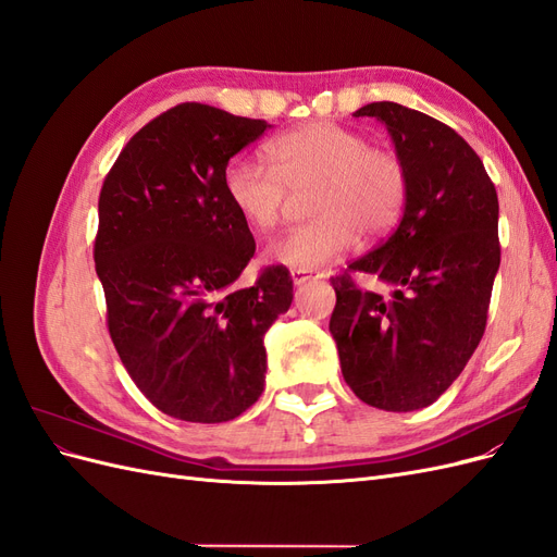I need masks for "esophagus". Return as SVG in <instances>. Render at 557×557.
I'll return each instance as SVG.
<instances>
[{"label": "esophagus", "instance_id": "obj_1", "mask_svg": "<svg viewBox=\"0 0 557 557\" xmlns=\"http://www.w3.org/2000/svg\"><path fill=\"white\" fill-rule=\"evenodd\" d=\"M325 276V272H309V269H293V281H295V285H301V283H307V281H311V278H323Z\"/></svg>", "mask_w": 557, "mask_h": 557}]
</instances>
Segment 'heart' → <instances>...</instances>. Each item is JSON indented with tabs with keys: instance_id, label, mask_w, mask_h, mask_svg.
Masks as SVG:
<instances>
[{
	"instance_id": "obj_1",
	"label": "heart",
	"mask_w": 557,
	"mask_h": 557,
	"mask_svg": "<svg viewBox=\"0 0 557 557\" xmlns=\"http://www.w3.org/2000/svg\"><path fill=\"white\" fill-rule=\"evenodd\" d=\"M264 162L234 158L223 170L230 207L256 232H272L307 197L311 221L272 246V258L293 269H313L369 239L391 234L409 205L407 164L387 148L334 123H311L264 146Z\"/></svg>"
}]
</instances>
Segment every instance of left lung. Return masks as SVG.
Listing matches in <instances>:
<instances>
[{"label": "left lung", "instance_id": "1", "mask_svg": "<svg viewBox=\"0 0 557 557\" xmlns=\"http://www.w3.org/2000/svg\"><path fill=\"white\" fill-rule=\"evenodd\" d=\"M352 115L385 123L411 193L391 237L330 278V332L352 393L383 411H416L448 391L485 332L499 269L497 190L474 148L436 117L395 102Z\"/></svg>", "mask_w": 557, "mask_h": 557}]
</instances>
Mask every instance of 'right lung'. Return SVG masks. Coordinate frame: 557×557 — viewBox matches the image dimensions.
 <instances>
[{"label": "right lung", "instance_id": "add662e5", "mask_svg": "<svg viewBox=\"0 0 557 557\" xmlns=\"http://www.w3.org/2000/svg\"><path fill=\"white\" fill-rule=\"evenodd\" d=\"M267 121L185 102L144 125L99 193L95 269L127 374L162 413L227 423L264 391V334L290 309L293 276L237 278L256 239L230 207L223 170Z\"/></svg>", "mask_w": 557, "mask_h": 557}]
</instances>
